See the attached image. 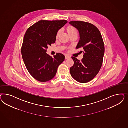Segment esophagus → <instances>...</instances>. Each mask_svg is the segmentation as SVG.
Listing matches in <instances>:
<instances>
[{"instance_id": "obj_1", "label": "esophagus", "mask_w": 128, "mask_h": 128, "mask_svg": "<svg viewBox=\"0 0 128 128\" xmlns=\"http://www.w3.org/2000/svg\"><path fill=\"white\" fill-rule=\"evenodd\" d=\"M70 58V57L69 55H65V58L66 59H68V58Z\"/></svg>"}]
</instances>
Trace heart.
Here are the masks:
<instances>
[{"instance_id": "b5f03b06", "label": "heart", "mask_w": 128, "mask_h": 128, "mask_svg": "<svg viewBox=\"0 0 128 128\" xmlns=\"http://www.w3.org/2000/svg\"><path fill=\"white\" fill-rule=\"evenodd\" d=\"M67 30H68V34H70L71 33H73V32H77V30H76L74 27H68L67 28ZM60 31H58V32L57 33V37L58 38V36L60 34Z\"/></svg>"}]
</instances>
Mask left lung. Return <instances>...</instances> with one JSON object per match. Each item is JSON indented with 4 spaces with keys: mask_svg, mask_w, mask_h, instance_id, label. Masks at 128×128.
I'll use <instances>...</instances> for the list:
<instances>
[{
    "mask_svg": "<svg viewBox=\"0 0 128 128\" xmlns=\"http://www.w3.org/2000/svg\"><path fill=\"white\" fill-rule=\"evenodd\" d=\"M69 23L79 31L80 38L76 48H82L84 54L81 61L72 57L74 64L70 69V74L76 81L86 83L92 80L100 70L105 53L104 42L100 31L93 24L82 21Z\"/></svg>",
    "mask_w": 128,
    "mask_h": 128,
    "instance_id": "1",
    "label": "left lung"
}]
</instances>
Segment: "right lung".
Instances as JSON below:
<instances>
[{
  "label": "right lung",
  "mask_w": 128,
  "mask_h": 128,
  "mask_svg": "<svg viewBox=\"0 0 128 128\" xmlns=\"http://www.w3.org/2000/svg\"><path fill=\"white\" fill-rule=\"evenodd\" d=\"M68 21L40 20L29 28L24 36L22 54L28 71L41 82L49 81L55 76L65 56L57 54L52 58L46 54L48 46L55 43L58 31Z\"/></svg>",
  "instance_id": "add662e5"
}]
</instances>
